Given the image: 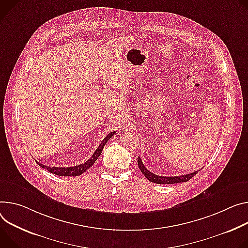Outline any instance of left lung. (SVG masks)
Instances as JSON below:
<instances>
[{"label": "left lung", "mask_w": 248, "mask_h": 248, "mask_svg": "<svg viewBox=\"0 0 248 248\" xmlns=\"http://www.w3.org/2000/svg\"><path fill=\"white\" fill-rule=\"evenodd\" d=\"M138 164L139 167L140 169V171L142 172V174L149 180L150 182L152 183H156V184H176V183H182V182H187L189 180L194 177L198 171H195L193 173L190 174H186V175H181V176H174V177H164V176H158L155 175L153 173H151L150 171H148L145 166L143 165L141 158L140 157H138Z\"/></svg>", "instance_id": "1"}]
</instances>
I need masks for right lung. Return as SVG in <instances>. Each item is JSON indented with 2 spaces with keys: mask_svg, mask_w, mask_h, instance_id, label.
Returning <instances> with one entry per match:
<instances>
[{
  "mask_svg": "<svg viewBox=\"0 0 248 248\" xmlns=\"http://www.w3.org/2000/svg\"><path fill=\"white\" fill-rule=\"evenodd\" d=\"M115 133H116V131H111L108 134L107 137H105V139L103 140V141L101 142V144L99 145L97 150L91 156V158L87 160L85 163H82L80 165H76V166H73V167H51V166H47V165H43V164L39 163L36 160L35 161L40 167L46 169L48 172H50L52 174H55V175H58V176H79L82 173L86 172L90 167H91L96 162V160L99 158V156L101 155V153L103 151L104 146L106 145V143L108 141V140L112 136H114Z\"/></svg>",
  "mask_w": 248,
  "mask_h": 248,
  "instance_id": "1",
  "label": "right lung"
}]
</instances>
